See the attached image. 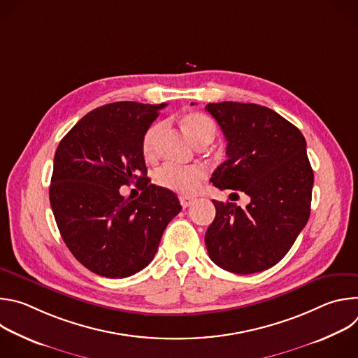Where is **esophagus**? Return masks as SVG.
Instances as JSON below:
<instances>
[{"label": "esophagus", "instance_id": "34e87169", "mask_svg": "<svg viewBox=\"0 0 358 358\" xmlns=\"http://www.w3.org/2000/svg\"><path fill=\"white\" fill-rule=\"evenodd\" d=\"M180 202H181V207L182 208H188L191 203L194 202V198L192 196H187V195H182L180 196Z\"/></svg>", "mask_w": 358, "mask_h": 358}]
</instances>
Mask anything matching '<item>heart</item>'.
<instances>
[{"mask_svg": "<svg viewBox=\"0 0 358 358\" xmlns=\"http://www.w3.org/2000/svg\"><path fill=\"white\" fill-rule=\"evenodd\" d=\"M181 126L191 141L198 147L210 144L217 134L214 120L201 112H189L184 115L181 119ZM162 131L163 123H155L145 130L141 140L144 159L151 160L156 156L157 138ZM203 178H206V171L201 166L164 164L155 174V181L157 185L181 195H194L199 189Z\"/></svg>", "mask_w": 358, "mask_h": 358, "instance_id": "obj_1", "label": "heart"}]
</instances>
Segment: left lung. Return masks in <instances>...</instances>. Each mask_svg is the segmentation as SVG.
<instances>
[{
  "label": "left lung",
  "mask_w": 358,
  "mask_h": 358,
  "mask_svg": "<svg viewBox=\"0 0 358 358\" xmlns=\"http://www.w3.org/2000/svg\"><path fill=\"white\" fill-rule=\"evenodd\" d=\"M206 109L228 141V159L211 182L250 196L243 210L213 201L217 215L206 234L208 255L238 275L266 271L289 252L310 217L315 177L306 140L296 126L261 105L221 101Z\"/></svg>",
  "instance_id": "8db88e82"
}]
</instances>
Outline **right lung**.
Returning a JSON list of instances; mask_svg holds the SVG:
<instances>
[{"mask_svg": "<svg viewBox=\"0 0 358 358\" xmlns=\"http://www.w3.org/2000/svg\"><path fill=\"white\" fill-rule=\"evenodd\" d=\"M166 106L116 101L97 108L57 148L50 207L68 249L99 276L122 279L144 269L181 211L173 191L148 184L141 151L145 130ZM133 182L143 191L124 199L120 187Z\"/></svg>", "mask_w": 358, "mask_h": 358, "instance_id": "obj_1", "label": "right lung"}]
</instances>
